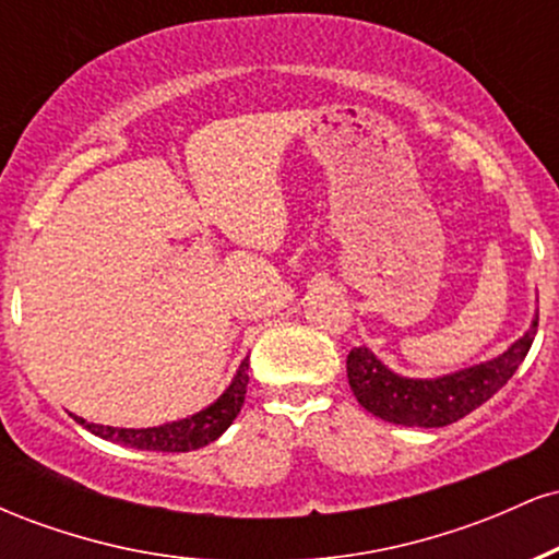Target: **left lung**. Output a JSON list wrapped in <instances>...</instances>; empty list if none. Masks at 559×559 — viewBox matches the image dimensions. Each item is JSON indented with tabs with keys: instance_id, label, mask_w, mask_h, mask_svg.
Returning a JSON list of instances; mask_svg holds the SVG:
<instances>
[{
	"instance_id": "left-lung-1",
	"label": "left lung",
	"mask_w": 559,
	"mask_h": 559,
	"mask_svg": "<svg viewBox=\"0 0 559 559\" xmlns=\"http://www.w3.org/2000/svg\"><path fill=\"white\" fill-rule=\"evenodd\" d=\"M536 329L538 312L528 331L507 346L502 355L436 378L400 376L378 360L368 346H355L346 355V378L357 402L376 418L396 426L441 428L489 402L515 376L534 344Z\"/></svg>"
}]
</instances>
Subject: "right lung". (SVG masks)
<instances>
[{
  "label": "right lung",
  "mask_w": 559,
  "mask_h": 559,
  "mask_svg": "<svg viewBox=\"0 0 559 559\" xmlns=\"http://www.w3.org/2000/svg\"><path fill=\"white\" fill-rule=\"evenodd\" d=\"M249 383V357H243L239 370H236L234 381L228 389L213 404H207L199 413L189 415V418L163 423V426L152 428H115V426H99V423H88L73 415L86 431L107 441H118V444L146 449V452H191V449L207 447L217 436L226 433V428L239 415L243 396H247Z\"/></svg>",
  "instance_id": "right-lung-1"
}]
</instances>
